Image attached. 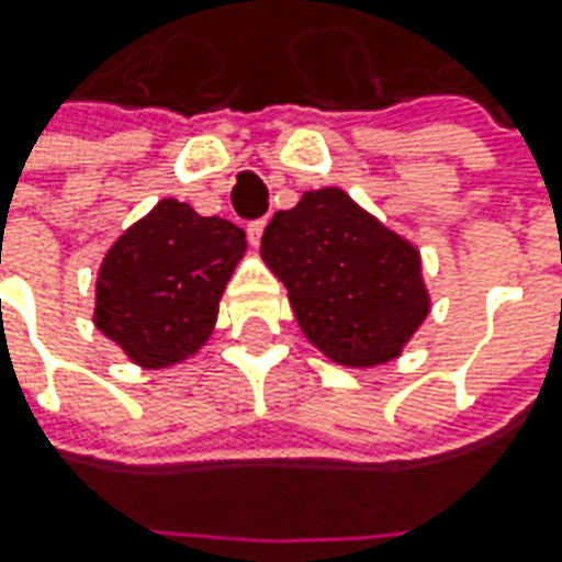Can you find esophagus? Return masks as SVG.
<instances>
[{"mask_svg": "<svg viewBox=\"0 0 562 562\" xmlns=\"http://www.w3.org/2000/svg\"><path fill=\"white\" fill-rule=\"evenodd\" d=\"M262 231H266V222H249L247 225V237L252 247H259V240H262Z\"/></svg>", "mask_w": 562, "mask_h": 562, "instance_id": "1", "label": "esophagus"}]
</instances>
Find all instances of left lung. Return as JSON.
<instances>
[{"label": "left lung", "mask_w": 562, "mask_h": 562, "mask_svg": "<svg viewBox=\"0 0 562 562\" xmlns=\"http://www.w3.org/2000/svg\"><path fill=\"white\" fill-rule=\"evenodd\" d=\"M259 252L288 288L303 335L337 366L397 359L431 310L419 249L340 187L306 190L274 212Z\"/></svg>", "instance_id": "8db88e82"}]
</instances>
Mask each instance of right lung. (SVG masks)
Returning <instances> with one entry per match:
<instances>
[{
	"label": "right lung",
	"instance_id": "1",
	"mask_svg": "<svg viewBox=\"0 0 562 562\" xmlns=\"http://www.w3.org/2000/svg\"><path fill=\"white\" fill-rule=\"evenodd\" d=\"M244 252L247 234L234 222L159 200L105 252L93 325L140 369L184 362L212 335Z\"/></svg>",
	"mask_w": 562,
	"mask_h": 562
}]
</instances>
